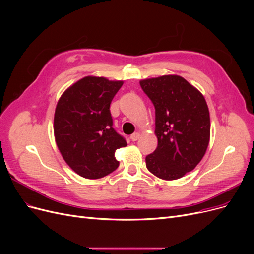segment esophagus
Listing matches in <instances>:
<instances>
[{"label":"esophagus","instance_id":"obj_1","mask_svg":"<svg viewBox=\"0 0 254 254\" xmlns=\"http://www.w3.org/2000/svg\"><path fill=\"white\" fill-rule=\"evenodd\" d=\"M140 136H141L140 132H134L133 134H131V136H130V139H131L132 141H137L140 139Z\"/></svg>","mask_w":254,"mask_h":254}]
</instances>
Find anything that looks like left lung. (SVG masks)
Segmentation results:
<instances>
[{"label": "left lung", "instance_id": "left-lung-1", "mask_svg": "<svg viewBox=\"0 0 254 254\" xmlns=\"http://www.w3.org/2000/svg\"><path fill=\"white\" fill-rule=\"evenodd\" d=\"M155 106L156 150L146 157L147 170L163 180L193 171L210 142V112L198 89L179 75L140 80Z\"/></svg>", "mask_w": 254, "mask_h": 254}]
</instances>
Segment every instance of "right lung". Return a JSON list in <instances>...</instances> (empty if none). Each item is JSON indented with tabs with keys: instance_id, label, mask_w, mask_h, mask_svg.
<instances>
[{
	"instance_id": "right-lung-1",
	"label": "right lung",
	"mask_w": 254,
	"mask_h": 254,
	"mask_svg": "<svg viewBox=\"0 0 254 254\" xmlns=\"http://www.w3.org/2000/svg\"><path fill=\"white\" fill-rule=\"evenodd\" d=\"M124 81L86 76L60 96L54 135L65 163L86 179H99L120 165L115 151L127 143L112 127L110 104Z\"/></svg>"
}]
</instances>
